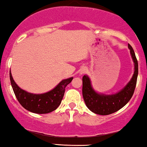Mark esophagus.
I'll return each mask as SVG.
<instances>
[{
	"label": "esophagus",
	"instance_id": "34e87169",
	"mask_svg": "<svg viewBox=\"0 0 147 147\" xmlns=\"http://www.w3.org/2000/svg\"><path fill=\"white\" fill-rule=\"evenodd\" d=\"M86 71H87V69H85V68L82 69L81 70H80V74H85Z\"/></svg>",
	"mask_w": 147,
	"mask_h": 147
}]
</instances>
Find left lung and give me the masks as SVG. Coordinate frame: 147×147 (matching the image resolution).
Returning <instances> with one entry per match:
<instances>
[{
    "label": "left lung",
    "mask_w": 147,
    "mask_h": 147,
    "mask_svg": "<svg viewBox=\"0 0 147 147\" xmlns=\"http://www.w3.org/2000/svg\"><path fill=\"white\" fill-rule=\"evenodd\" d=\"M135 65L133 77L121 91L114 94H98L92 88L91 80L86 75L82 77V96L87 107L92 112L100 115H108L118 111L127 104L133 96L138 75V63L134 51L128 44Z\"/></svg>",
    "instance_id": "1"
}]
</instances>
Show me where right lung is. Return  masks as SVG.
I'll use <instances>...</instances> for the list:
<instances>
[{
    "label": "right lung",
    "instance_id": "obj_1",
    "mask_svg": "<svg viewBox=\"0 0 147 147\" xmlns=\"http://www.w3.org/2000/svg\"><path fill=\"white\" fill-rule=\"evenodd\" d=\"M9 78L13 91L19 103L28 111L37 114H47L56 110L60 105L65 87L73 80V77L62 80L55 88L47 93L36 94L21 89L14 82L11 71Z\"/></svg>",
    "mask_w": 147,
    "mask_h": 147
}]
</instances>
